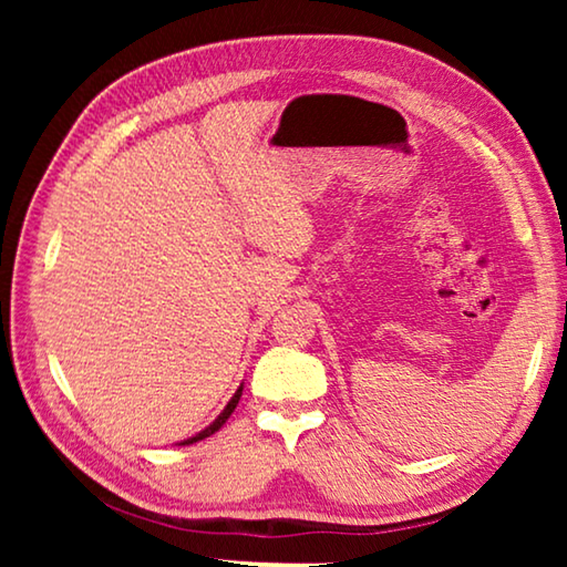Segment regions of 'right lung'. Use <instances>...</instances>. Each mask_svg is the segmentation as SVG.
Instances as JSON below:
<instances>
[{
    "label": "right lung",
    "instance_id": "obj_1",
    "mask_svg": "<svg viewBox=\"0 0 567 567\" xmlns=\"http://www.w3.org/2000/svg\"><path fill=\"white\" fill-rule=\"evenodd\" d=\"M243 388H245V385H239V388H237V392H235V395H233V398H229V402H227V405H225V410H223V412H219V415H217V417H215L213 422H209V425H207L205 430H199V433H197V435H192V437H187V440H182V443H179V445H192V443H197V440H205V437H209V435H215V433H217V430L225 425V422H227V417H229V415H233V412H235V408H237V402H239V398H243Z\"/></svg>",
    "mask_w": 567,
    "mask_h": 567
}]
</instances>
